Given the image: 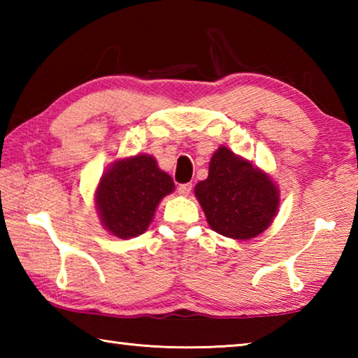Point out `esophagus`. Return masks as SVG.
I'll return each instance as SVG.
<instances>
[{"instance_id": "34e87169", "label": "esophagus", "mask_w": 358, "mask_h": 358, "mask_svg": "<svg viewBox=\"0 0 358 358\" xmlns=\"http://www.w3.org/2000/svg\"><path fill=\"white\" fill-rule=\"evenodd\" d=\"M191 191H192L191 183H185V185L178 186V194H181V196H189Z\"/></svg>"}]
</instances>
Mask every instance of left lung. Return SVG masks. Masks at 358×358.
<instances>
[{
  "label": "left lung",
  "instance_id": "1",
  "mask_svg": "<svg viewBox=\"0 0 358 358\" xmlns=\"http://www.w3.org/2000/svg\"><path fill=\"white\" fill-rule=\"evenodd\" d=\"M194 192L210 227L234 240L257 237L280 207V191L270 175L226 147L211 156L208 178L199 181Z\"/></svg>",
  "mask_w": 358,
  "mask_h": 358
}]
</instances>
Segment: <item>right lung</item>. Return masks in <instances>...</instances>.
<instances>
[{
	"label": "right lung",
	"mask_w": 358,
	"mask_h": 358,
	"mask_svg": "<svg viewBox=\"0 0 358 358\" xmlns=\"http://www.w3.org/2000/svg\"><path fill=\"white\" fill-rule=\"evenodd\" d=\"M171 175L150 155L115 161L96 189V208L102 226L118 238L138 237L153 221L161 199L173 191Z\"/></svg>",
	"instance_id": "1"
}]
</instances>
